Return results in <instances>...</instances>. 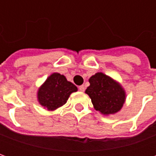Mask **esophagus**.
Wrapping results in <instances>:
<instances>
[{"label": "esophagus", "mask_w": 156, "mask_h": 156, "mask_svg": "<svg viewBox=\"0 0 156 156\" xmlns=\"http://www.w3.org/2000/svg\"><path fill=\"white\" fill-rule=\"evenodd\" d=\"M78 89H79L81 92H83L85 90V87L83 86V85H81V86H79V87H78Z\"/></svg>", "instance_id": "34e87169"}]
</instances>
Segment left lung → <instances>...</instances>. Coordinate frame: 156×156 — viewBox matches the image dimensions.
I'll use <instances>...</instances> for the list:
<instances>
[{
  "label": "left lung",
  "instance_id": "1",
  "mask_svg": "<svg viewBox=\"0 0 156 156\" xmlns=\"http://www.w3.org/2000/svg\"><path fill=\"white\" fill-rule=\"evenodd\" d=\"M85 93L91 98L95 110L105 116L120 111L126 100V92L123 86L108 75L98 72L91 76Z\"/></svg>",
  "mask_w": 156,
  "mask_h": 156
}]
</instances>
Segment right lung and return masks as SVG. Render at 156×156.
<instances>
[{
	"instance_id": "1",
	"label": "right lung",
	"mask_w": 156,
	"mask_h": 156,
	"mask_svg": "<svg viewBox=\"0 0 156 156\" xmlns=\"http://www.w3.org/2000/svg\"><path fill=\"white\" fill-rule=\"evenodd\" d=\"M78 88L67 80L64 75L53 73L40 86L37 92L39 105L48 111H54L67 103L71 94Z\"/></svg>"
}]
</instances>
